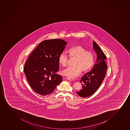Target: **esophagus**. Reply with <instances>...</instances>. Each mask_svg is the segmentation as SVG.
Wrapping results in <instances>:
<instances>
[{
    "label": "esophagus",
    "instance_id": "esophagus-1",
    "mask_svg": "<svg viewBox=\"0 0 130 130\" xmlns=\"http://www.w3.org/2000/svg\"><path fill=\"white\" fill-rule=\"evenodd\" d=\"M66 78L68 80H70V81H74V79H73V78H70V77H67Z\"/></svg>",
    "mask_w": 130,
    "mask_h": 130
}]
</instances>
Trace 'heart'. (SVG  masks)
<instances>
[{
  "label": "heart",
  "mask_w": 130,
  "mask_h": 130,
  "mask_svg": "<svg viewBox=\"0 0 130 130\" xmlns=\"http://www.w3.org/2000/svg\"><path fill=\"white\" fill-rule=\"evenodd\" d=\"M70 58H74V67H69L63 70V75L70 78H74L78 76L82 71L87 73L90 71L94 65L93 54L88 51L83 46L77 45L70 47L67 52ZM58 60L61 66L65 67L67 65L68 57L64 53L59 55Z\"/></svg>",
  "instance_id": "b5f03b06"
}]
</instances>
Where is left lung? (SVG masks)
Here are the masks:
<instances>
[{
  "label": "left lung",
  "instance_id": "left-lung-1",
  "mask_svg": "<svg viewBox=\"0 0 130 130\" xmlns=\"http://www.w3.org/2000/svg\"><path fill=\"white\" fill-rule=\"evenodd\" d=\"M94 50L96 54V59L91 71L83 75L81 80L83 88L76 92L80 96L87 98L96 91L99 88L105 78L107 66L105 62L106 57L96 42L93 43Z\"/></svg>",
  "mask_w": 130,
  "mask_h": 130
}]
</instances>
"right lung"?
<instances>
[{
  "label": "right lung",
  "instance_id": "right-lung-1",
  "mask_svg": "<svg viewBox=\"0 0 130 130\" xmlns=\"http://www.w3.org/2000/svg\"><path fill=\"white\" fill-rule=\"evenodd\" d=\"M67 44L59 39L43 41L25 62L24 73L29 85L36 93L48 95L62 82L61 76L56 73L59 69L58 58Z\"/></svg>",
  "mask_w": 130,
  "mask_h": 130
}]
</instances>
